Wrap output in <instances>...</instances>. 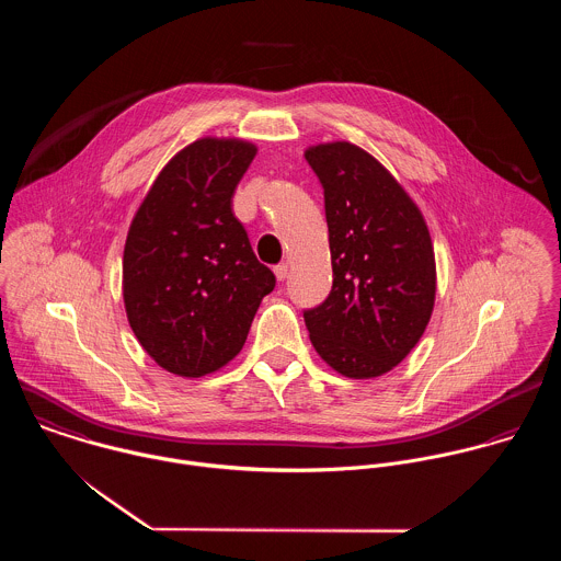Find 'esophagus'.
I'll return each instance as SVG.
<instances>
[{"label":"esophagus","instance_id":"obj_1","mask_svg":"<svg viewBox=\"0 0 561 561\" xmlns=\"http://www.w3.org/2000/svg\"><path fill=\"white\" fill-rule=\"evenodd\" d=\"M274 274H276V278H278V280H285V278H287V274H289L287 263H278V265L274 267Z\"/></svg>","mask_w":561,"mask_h":561}]
</instances>
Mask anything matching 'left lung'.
<instances>
[{"mask_svg":"<svg viewBox=\"0 0 561 561\" xmlns=\"http://www.w3.org/2000/svg\"><path fill=\"white\" fill-rule=\"evenodd\" d=\"M320 179L332 289L305 311L311 343L347 378L391 371L421 339L436 296L430 231L391 172L350 142L311 147Z\"/></svg>","mask_w":561,"mask_h":561,"instance_id":"1","label":"left lung"}]
</instances>
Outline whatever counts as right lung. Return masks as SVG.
I'll use <instances>...</instances> for the list:
<instances>
[{"instance_id":"add662e5","label":"right lung","mask_w":561,"mask_h":561,"mask_svg":"<svg viewBox=\"0 0 561 561\" xmlns=\"http://www.w3.org/2000/svg\"><path fill=\"white\" fill-rule=\"evenodd\" d=\"M256 149L203 138L165 163L125 243L129 325L170 374L201 378L240 354L276 276L231 209Z\"/></svg>"}]
</instances>
